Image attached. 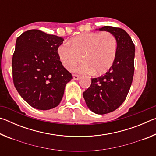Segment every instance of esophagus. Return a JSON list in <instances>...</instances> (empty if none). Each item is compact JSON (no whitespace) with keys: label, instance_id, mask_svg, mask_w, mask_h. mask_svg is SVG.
<instances>
[{"label":"esophagus","instance_id":"obj_1","mask_svg":"<svg viewBox=\"0 0 156 156\" xmlns=\"http://www.w3.org/2000/svg\"><path fill=\"white\" fill-rule=\"evenodd\" d=\"M80 76H78L77 74H73V80H79V79H80Z\"/></svg>","mask_w":156,"mask_h":156}]
</instances>
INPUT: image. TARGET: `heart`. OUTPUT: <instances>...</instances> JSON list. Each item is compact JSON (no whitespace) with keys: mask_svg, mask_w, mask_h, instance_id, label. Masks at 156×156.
<instances>
[{"mask_svg":"<svg viewBox=\"0 0 156 156\" xmlns=\"http://www.w3.org/2000/svg\"><path fill=\"white\" fill-rule=\"evenodd\" d=\"M117 50L115 36L109 31H102L79 34L71 39L70 44L60 45L58 53L67 69H72L82 61L83 57L84 63L76 69V72L102 75L114 64Z\"/></svg>","mask_w":156,"mask_h":156,"instance_id":"heart-1","label":"heart"}]
</instances>
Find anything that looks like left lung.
<instances>
[{"mask_svg":"<svg viewBox=\"0 0 156 156\" xmlns=\"http://www.w3.org/2000/svg\"><path fill=\"white\" fill-rule=\"evenodd\" d=\"M99 30L109 31L115 36L117 56L105 74L91 78V86L83 92V97L90 110L102 115L118 109L126 99L133 77L135 45L122 29L104 26Z\"/></svg>","mask_w":156,"mask_h":156,"instance_id":"8db88e82","label":"left lung"}]
</instances>
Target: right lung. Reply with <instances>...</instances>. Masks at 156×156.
Instances as JSON below:
<instances>
[{"mask_svg":"<svg viewBox=\"0 0 156 156\" xmlns=\"http://www.w3.org/2000/svg\"><path fill=\"white\" fill-rule=\"evenodd\" d=\"M63 41L38 30L26 31L16 39L13 82L20 96L35 109L57 107L65 85L72 80V73L63 67L58 53Z\"/></svg>","mask_w":156,"mask_h":156,"instance_id":"1","label":"right lung"}]
</instances>
